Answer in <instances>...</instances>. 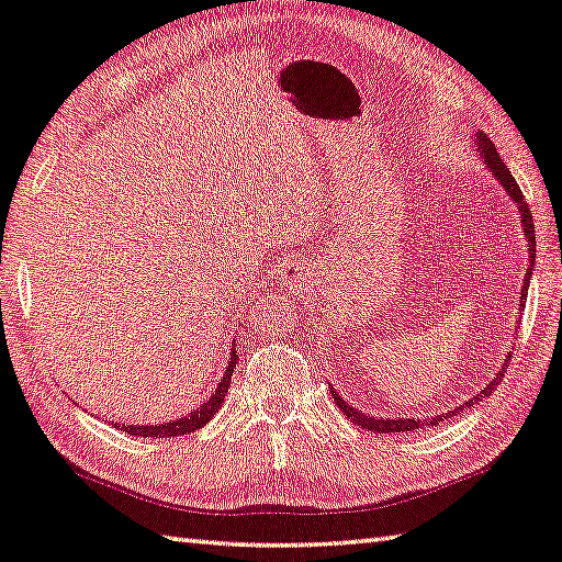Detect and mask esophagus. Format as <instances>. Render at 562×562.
Wrapping results in <instances>:
<instances>
[{
    "label": "esophagus",
    "mask_w": 562,
    "mask_h": 562,
    "mask_svg": "<svg viewBox=\"0 0 562 562\" xmlns=\"http://www.w3.org/2000/svg\"><path fill=\"white\" fill-rule=\"evenodd\" d=\"M294 282H297V278H294Z\"/></svg>",
    "instance_id": "1"
}]
</instances>
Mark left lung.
Listing matches in <instances>:
<instances>
[{"mask_svg":"<svg viewBox=\"0 0 562 562\" xmlns=\"http://www.w3.org/2000/svg\"><path fill=\"white\" fill-rule=\"evenodd\" d=\"M474 149H476V155L482 157L484 167H486L488 171H492L494 179H496L498 183H502L504 191L508 193V196L514 199L516 209H518V218H521V233H524V238H526V248H528V258H530V268L526 270V280H524V284H521V304H518V307L524 310V307H526L528 284H530V272H533V262H536V228H533V216H530V211H528L526 201H524V191L518 189V183H516L514 175L506 169L502 157H498V151H496V147L492 145V139H488L486 135H482V132H479L476 139H474ZM508 361H512V356H508V359H504L502 371H498V373L494 375V379L486 383L484 391H479V393L472 397V401H467V403H462L459 407H454V411H447V413H442V415L425 417V420H420V417H373V415H366L363 411H359V407H353V405L346 403L344 397L334 391V387H331V395H334L336 405L341 407V413H344L346 417H349V420H351L353 425H359L361 430L391 432V435H395V432H411V430H420V427H432V425H440L442 420H450V417H454V415H459L462 411H467V407H474L476 401H482V397L492 395L494 387H496L498 383H502V375H504V369L508 366Z\"/></svg>","mask_w":562,"mask_h":562,"instance_id":"8db88e82","label":"left lung"}]
</instances>
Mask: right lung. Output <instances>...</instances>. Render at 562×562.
Here are the masks:
<instances>
[{"mask_svg":"<svg viewBox=\"0 0 562 562\" xmlns=\"http://www.w3.org/2000/svg\"><path fill=\"white\" fill-rule=\"evenodd\" d=\"M228 351L231 353H228L226 373H223V379H221L216 391H213V395L206 397V401H203V405H199L196 411L189 413V415H183V417H177V420L159 423V425H120V423H115L117 430L120 432H127V435H135V437H181V435H187V432L201 430V427L206 425L211 417L218 413L223 397H226V393H228L231 375H233V369H236V363H238L236 341H233V346H231Z\"/></svg>","mask_w":562,"mask_h":562,"instance_id":"add662e5","label":"right lung"}]
</instances>
